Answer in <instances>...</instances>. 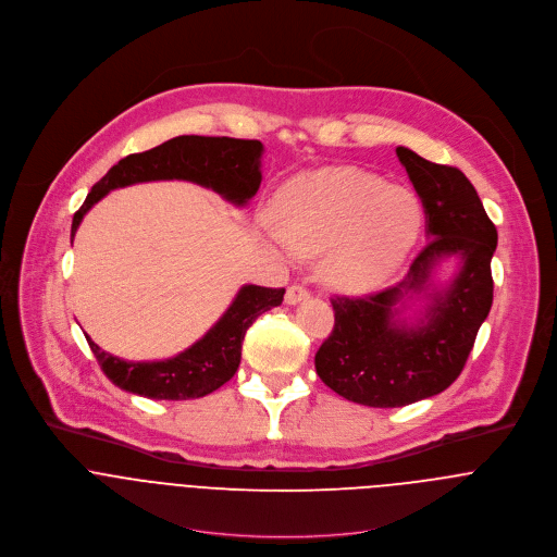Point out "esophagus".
Wrapping results in <instances>:
<instances>
[{"instance_id": "esophagus-1", "label": "esophagus", "mask_w": 557, "mask_h": 557, "mask_svg": "<svg viewBox=\"0 0 557 557\" xmlns=\"http://www.w3.org/2000/svg\"><path fill=\"white\" fill-rule=\"evenodd\" d=\"M305 298H309V289L307 287H302V285L287 287V294H285V302L287 305H296V302H300Z\"/></svg>"}]
</instances>
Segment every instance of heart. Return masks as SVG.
I'll list each match as a JSON object with an SVG mask.
<instances>
[{"mask_svg":"<svg viewBox=\"0 0 557 557\" xmlns=\"http://www.w3.org/2000/svg\"><path fill=\"white\" fill-rule=\"evenodd\" d=\"M272 224L268 237L283 252H324V278L361 292L385 283L407 261L424 211L409 187L337 168L292 181L272 205Z\"/></svg>","mask_w":557,"mask_h":557,"instance_id":"1","label":"heart"}]
</instances>
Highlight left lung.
<instances>
[{
  "label": "left lung",
  "mask_w": 557,
  "mask_h": 557,
  "mask_svg": "<svg viewBox=\"0 0 557 557\" xmlns=\"http://www.w3.org/2000/svg\"><path fill=\"white\" fill-rule=\"evenodd\" d=\"M396 157L422 202L429 242L396 285L331 298L335 326L315 352L318 376L368 407H403L444 392L463 370L494 289L496 228L470 181L403 146ZM444 258H459L460 268L435 288L430 274ZM420 293L430 300L425 311L416 323L403 321L406 300Z\"/></svg>",
  "instance_id": "8db88e82"
}]
</instances>
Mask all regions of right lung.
Segmentation results:
<instances>
[{
	"label": "right lung",
	"mask_w": 557,
	"mask_h": 557,
	"mask_svg": "<svg viewBox=\"0 0 557 557\" xmlns=\"http://www.w3.org/2000/svg\"><path fill=\"white\" fill-rule=\"evenodd\" d=\"M261 154L263 144L257 139L198 135H183L148 152L131 154L94 185L85 205L74 213L72 239L96 202L109 191L135 183L189 181L213 189L235 207H246L261 185ZM283 294V287L244 285L202 339L165 361H124L104 352L89 335L87 342L100 368L117 387L157 400L200 398L233 379L242 361L246 331L261 313L278 307Z\"/></svg>",
	"instance_id": "1"
}]
</instances>
